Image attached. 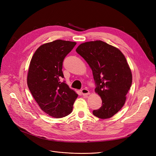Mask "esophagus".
Masks as SVG:
<instances>
[{"mask_svg": "<svg viewBox=\"0 0 156 156\" xmlns=\"http://www.w3.org/2000/svg\"><path fill=\"white\" fill-rule=\"evenodd\" d=\"M81 94H82L83 95H85V96H87V95H88L90 94L88 90H87V89H86V88L81 89Z\"/></svg>", "mask_w": 156, "mask_h": 156, "instance_id": "34e87169", "label": "esophagus"}]
</instances>
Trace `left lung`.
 <instances>
[{"label":"left lung","instance_id":"8db88e82","mask_svg":"<svg viewBox=\"0 0 156 156\" xmlns=\"http://www.w3.org/2000/svg\"><path fill=\"white\" fill-rule=\"evenodd\" d=\"M76 51L91 68L95 91L102 101V105L94 110L93 114L101 119L111 118L124 105L132 83L125 55L118 48L101 40L81 44Z\"/></svg>","mask_w":156,"mask_h":156}]
</instances>
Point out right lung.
<instances>
[{
	"instance_id": "right-lung-1",
	"label": "right lung",
	"mask_w": 156,
	"mask_h": 156,
	"mask_svg": "<svg viewBox=\"0 0 156 156\" xmlns=\"http://www.w3.org/2000/svg\"><path fill=\"white\" fill-rule=\"evenodd\" d=\"M76 43L57 40L40 46L33 55L27 76L28 87L40 109L56 118L73 110L78 94L69 88L62 71V62Z\"/></svg>"
}]
</instances>
